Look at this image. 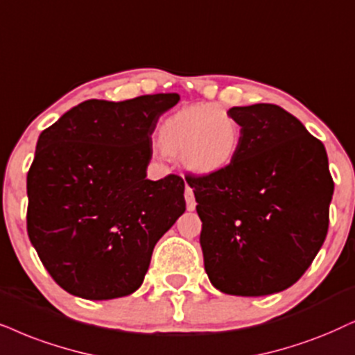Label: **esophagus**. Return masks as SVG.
I'll list each match as a JSON object with an SVG mask.
<instances>
[{
    "mask_svg": "<svg viewBox=\"0 0 355 355\" xmlns=\"http://www.w3.org/2000/svg\"><path fill=\"white\" fill-rule=\"evenodd\" d=\"M185 200H187V209L193 211L196 208V201H195V195H193V190L190 187L185 188Z\"/></svg>",
    "mask_w": 355,
    "mask_h": 355,
    "instance_id": "34e87169",
    "label": "esophagus"
}]
</instances>
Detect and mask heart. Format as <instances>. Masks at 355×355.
<instances>
[{
	"label": "heart",
	"instance_id": "obj_1",
	"mask_svg": "<svg viewBox=\"0 0 355 355\" xmlns=\"http://www.w3.org/2000/svg\"><path fill=\"white\" fill-rule=\"evenodd\" d=\"M241 139V124L216 105L183 107L159 128L160 149L180 155L183 165L196 175H213L230 167Z\"/></svg>",
	"mask_w": 355,
	"mask_h": 355
}]
</instances>
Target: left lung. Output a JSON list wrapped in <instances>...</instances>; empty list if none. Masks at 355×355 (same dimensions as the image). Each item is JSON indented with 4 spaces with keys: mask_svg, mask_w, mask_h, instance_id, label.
Masks as SVG:
<instances>
[{
    "mask_svg": "<svg viewBox=\"0 0 355 355\" xmlns=\"http://www.w3.org/2000/svg\"><path fill=\"white\" fill-rule=\"evenodd\" d=\"M241 124L236 160L187 175L201 219L205 270L219 291L263 297L308 270L329 226L334 182L320 139L268 103L227 111Z\"/></svg>",
    "mask_w": 355,
    "mask_h": 355,
    "instance_id": "1",
    "label": "left lung"
}]
</instances>
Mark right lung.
Returning <instances> with one entry per match:
<instances>
[{"mask_svg":"<svg viewBox=\"0 0 355 355\" xmlns=\"http://www.w3.org/2000/svg\"><path fill=\"white\" fill-rule=\"evenodd\" d=\"M178 101L177 93L88 100L40 132L28 172V234L75 297L134 293L157 241L185 213L182 177L146 178L157 121Z\"/></svg>","mask_w":355,"mask_h":355,"instance_id":"1","label":"right lung"}]
</instances>
